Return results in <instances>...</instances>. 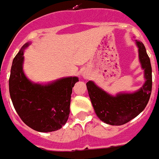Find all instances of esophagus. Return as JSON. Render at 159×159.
<instances>
[{
    "label": "esophagus",
    "instance_id": "1",
    "mask_svg": "<svg viewBox=\"0 0 159 159\" xmlns=\"http://www.w3.org/2000/svg\"><path fill=\"white\" fill-rule=\"evenodd\" d=\"M83 75H84V76H85V77H86V75H84V74Z\"/></svg>",
    "mask_w": 159,
    "mask_h": 159
}]
</instances>
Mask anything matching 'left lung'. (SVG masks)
Instances as JSON below:
<instances>
[{
	"instance_id": "obj_1",
	"label": "left lung",
	"mask_w": 159,
	"mask_h": 159,
	"mask_svg": "<svg viewBox=\"0 0 159 159\" xmlns=\"http://www.w3.org/2000/svg\"><path fill=\"white\" fill-rule=\"evenodd\" d=\"M138 56L144 70L146 82L139 90L133 93L108 94L93 81L87 83L91 102L100 120L111 125H121L139 115L147 105L152 90V68L144 44L136 40Z\"/></svg>"
}]
</instances>
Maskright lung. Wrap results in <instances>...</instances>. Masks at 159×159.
I'll return each mask as SVG.
<instances>
[{"mask_svg": "<svg viewBox=\"0 0 159 159\" xmlns=\"http://www.w3.org/2000/svg\"><path fill=\"white\" fill-rule=\"evenodd\" d=\"M25 43L13 59L9 76V94L15 110L26 125L39 132H52L66 124L70 95L78 77H66L47 84L31 82L23 71Z\"/></svg>", "mask_w": 159, "mask_h": 159, "instance_id": "obj_1", "label": "right lung"}]
</instances>
